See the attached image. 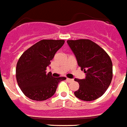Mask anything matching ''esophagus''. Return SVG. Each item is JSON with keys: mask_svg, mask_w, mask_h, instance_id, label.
<instances>
[{"mask_svg": "<svg viewBox=\"0 0 127 127\" xmlns=\"http://www.w3.org/2000/svg\"><path fill=\"white\" fill-rule=\"evenodd\" d=\"M66 81H67L68 82H70V81H73V79H68V78H67V79H66Z\"/></svg>", "mask_w": 127, "mask_h": 127, "instance_id": "1", "label": "esophagus"}]
</instances>
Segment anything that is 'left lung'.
Segmentation results:
<instances>
[{
    "mask_svg": "<svg viewBox=\"0 0 127 127\" xmlns=\"http://www.w3.org/2000/svg\"><path fill=\"white\" fill-rule=\"evenodd\" d=\"M67 43L81 70L87 74L85 79H74L79 84L74 95L85 101L99 98L109 88L113 79L111 58L103 48L89 39L68 40Z\"/></svg>",
    "mask_w": 127,
    "mask_h": 127,
    "instance_id": "obj_1",
    "label": "left lung"
}]
</instances>
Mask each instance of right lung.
Listing matches in <instances>:
<instances>
[{
  "label": "right lung",
  "instance_id": "right-lung-1",
  "mask_svg": "<svg viewBox=\"0 0 127 127\" xmlns=\"http://www.w3.org/2000/svg\"><path fill=\"white\" fill-rule=\"evenodd\" d=\"M64 40L43 39L33 44L23 53L16 68V78L24 95L37 101L51 98L56 92L60 81L66 77H53L46 73V67L55 53L61 48Z\"/></svg>",
  "mask_w": 127,
  "mask_h": 127
}]
</instances>
